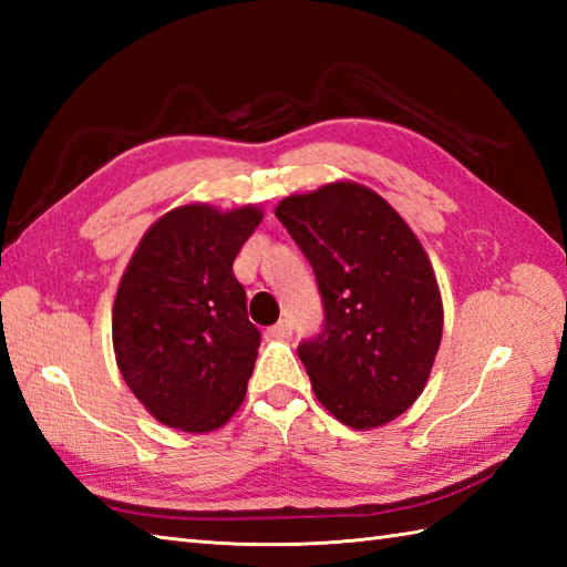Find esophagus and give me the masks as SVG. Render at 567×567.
<instances>
[{
  "label": "esophagus",
  "instance_id": "obj_1",
  "mask_svg": "<svg viewBox=\"0 0 567 567\" xmlns=\"http://www.w3.org/2000/svg\"><path fill=\"white\" fill-rule=\"evenodd\" d=\"M268 333L272 336V339H287V336L292 333V321L290 319H280L275 323V327L268 329Z\"/></svg>",
  "mask_w": 567,
  "mask_h": 567
}]
</instances>
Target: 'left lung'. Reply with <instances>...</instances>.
<instances>
[{"instance_id": "obj_1", "label": "left lung", "mask_w": 567, "mask_h": 567, "mask_svg": "<svg viewBox=\"0 0 567 567\" xmlns=\"http://www.w3.org/2000/svg\"><path fill=\"white\" fill-rule=\"evenodd\" d=\"M317 275L323 327L297 346L317 400L351 429L382 426L416 402L443 333L426 250L375 192L333 183L277 204Z\"/></svg>"}]
</instances>
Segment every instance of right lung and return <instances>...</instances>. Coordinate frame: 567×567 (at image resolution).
<instances>
[{
    "mask_svg": "<svg viewBox=\"0 0 567 567\" xmlns=\"http://www.w3.org/2000/svg\"><path fill=\"white\" fill-rule=\"evenodd\" d=\"M262 212L187 204L155 221L118 282L112 317L118 370L165 426H224L246 396L260 331L234 260Z\"/></svg>",
    "mask_w": 567,
    "mask_h": 567,
    "instance_id": "1",
    "label": "right lung"
}]
</instances>
